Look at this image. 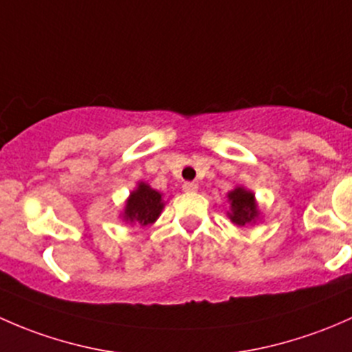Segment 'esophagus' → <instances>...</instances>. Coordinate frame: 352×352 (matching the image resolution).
<instances>
[{
  "instance_id": "34e87169",
  "label": "esophagus",
  "mask_w": 352,
  "mask_h": 352,
  "mask_svg": "<svg viewBox=\"0 0 352 352\" xmlns=\"http://www.w3.org/2000/svg\"><path fill=\"white\" fill-rule=\"evenodd\" d=\"M183 191H186V193H195V191H198V184L186 181V183L183 184Z\"/></svg>"
}]
</instances>
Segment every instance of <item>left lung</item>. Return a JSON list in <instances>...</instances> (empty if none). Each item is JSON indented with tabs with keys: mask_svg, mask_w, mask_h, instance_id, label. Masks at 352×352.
<instances>
[{
	"mask_svg": "<svg viewBox=\"0 0 352 352\" xmlns=\"http://www.w3.org/2000/svg\"><path fill=\"white\" fill-rule=\"evenodd\" d=\"M227 200L230 203V210L227 217L237 227L256 226L261 220V210L257 205L254 191L245 186H235L227 193Z\"/></svg>",
	"mask_w": 352,
	"mask_h": 352,
	"instance_id": "8db88e82",
	"label": "left lung"
}]
</instances>
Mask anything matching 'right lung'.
<instances>
[{
	"label": "right lung",
	"mask_w": 352,
	"mask_h": 352,
	"mask_svg": "<svg viewBox=\"0 0 352 352\" xmlns=\"http://www.w3.org/2000/svg\"><path fill=\"white\" fill-rule=\"evenodd\" d=\"M164 198L161 191L154 190L146 181H139L137 186L130 191L120 212L122 222L129 226H149L161 217L164 210Z\"/></svg>",
	"instance_id": "1"
}]
</instances>
